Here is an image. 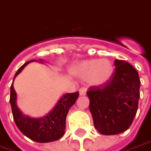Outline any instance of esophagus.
I'll return each instance as SVG.
<instances>
[{"instance_id": "esophagus-1", "label": "esophagus", "mask_w": 151, "mask_h": 151, "mask_svg": "<svg viewBox=\"0 0 151 151\" xmlns=\"http://www.w3.org/2000/svg\"><path fill=\"white\" fill-rule=\"evenodd\" d=\"M79 94L81 96H85L86 94V89L84 88V87H82L81 88L80 90H79Z\"/></svg>"}]
</instances>
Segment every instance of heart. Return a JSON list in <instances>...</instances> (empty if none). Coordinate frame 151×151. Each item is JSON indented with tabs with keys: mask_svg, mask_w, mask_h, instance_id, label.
Wrapping results in <instances>:
<instances>
[{
	"mask_svg": "<svg viewBox=\"0 0 151 151\" xmlns=\"http://www.w3.org/2000/svg\"><path fill=\"white\" fill-rule=\"evenodd\" d=\"M73 73L79 78L87 80L93 86L107 84L114 73V65L109 59H92L81 61L77 65Z\"/></svg>",
	"mask_w": 151,
	"mask_h": 151,
	"instance_id": "heart-1",
	"label": "heart"
}]
</instances>
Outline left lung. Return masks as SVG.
Segmentation results:
<instances>
[{"label":"left lung","mask_w":151,"mask_h":151,"mask_svg":"<svg viewBox=\"0 0 151 151\" xmlns=\"http://www.w3.org/2000/svg\"><path fill=\"white\" fill-rule=\"evenodd\" d=\"M110 81L91 86L86 94L94 127L101 134H118L129 129L138 110L140 97L138 73L126 61L116 59Z\"/></svg>","instance_id":"8db88e82"}]
</instances>
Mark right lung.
I'll return each mask as SVG.
<instances>
[{
	"instance_id": "obj_1",
	"label": "right lung",
	"mask_w": 151,
	"mask_h": 151,
	"mask_svg": "<svg viewBox=\"0 0 151 151\" xmlns=\"http://www.w3.org/2000/svg\"><path fill=\"white\" fill-rule=\"evenodd\" d=\"M33 61L25 62L17 71L13 81L17 76L22 72L24 67ZM39 62H43L40 59ZM78 92L65 93L61 96L53 107V110L41 118H31L24 115L17 105V93L13 87V81L10 87V104L14 122L21 132L31 140L37 142H50L61 138L65 134V119L70 108L75 103L78 98Z\"/></svg>"
}]
</instances>
